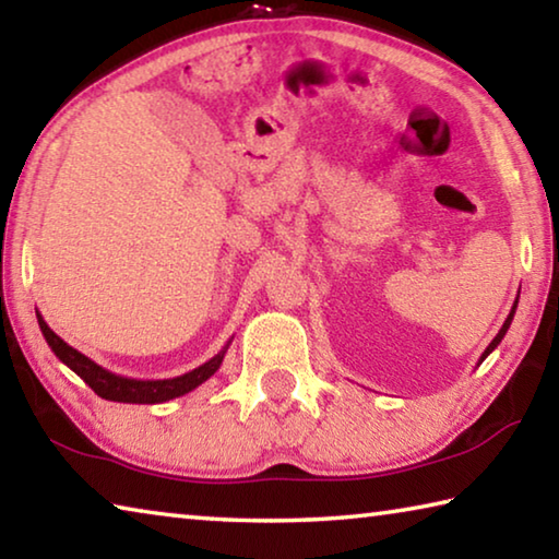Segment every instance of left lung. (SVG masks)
<instances>
[{
	"label": "left lung",
	"mask_w": 559,
	"mask_h": 559,
	"mask_svg": "<svg viewBox=\"0 0 559 559\" xmlns=\"http://www.w3.org/2000/svg\"><path fill=\"white\" fill-rule=\"evenodd\" d=\"M515 308H518V300L513 302V310H510V316L506 318V323H503V328H500L498 330V335L493 337V340H490V345L484 349V355H480V359H478V362H484V359L490 355V353H493V349L500 345V340H503L506 337V333H508V328H510V323H513V316H515Z\"/></svg>",
	"instance_id": "8db88e82"
}]
</instances>
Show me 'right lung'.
<instances>
[{
  "instance_id": "obj_1",
  "label": "right lung",
  "mask_w": 559,
  "mask_h": 559,
  "mask_svg": "<svg viewBox=\"0 0 559 559\" xmlns=\"http://www.w3.org/2000/svg\"><path fill=\"white\" fill-rule=\"evenodd\" d=\"M36 320H39V328L46 337V343L51 347V353L59 357L66 367H71V370L79 374L93 392L103 396V400L122 402V404H163V402L175 400V396H182L187 392L197 390V386L210 380V377L219 370L226 349L231 345L229 340L219 353H216L212 359H206L204 365L194 367L192 372L169 377V380H132V377H122L106 370V367L93 362L91 357L79 353V349L71 347L69 343H63V340L56 335L49 325H46V320L39 313H36Z\"/></svg>"
}]
</instances>
